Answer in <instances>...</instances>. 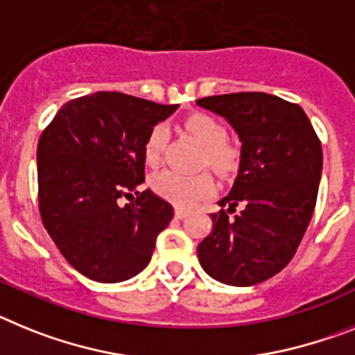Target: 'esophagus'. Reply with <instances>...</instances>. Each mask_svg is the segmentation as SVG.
Here are the masks:
<instances>
[{
    "mask_svg": "<svg viewBox=\"0 0 355 355\" xmlns=\"http://www.w3.org/2000/svg\"><path fill=\"white\" fill-rule=\"evenodd\" d=\"M186 216H187L186 209H180V207L175 209V218H178V220H182V218H186Z\"/></svg>",
    "mask_w": 355,
    "mask_h": 355,
    "instance_id": "34e87169",
    "label": "esophagus"
}]
</instances>
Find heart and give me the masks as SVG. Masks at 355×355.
<instances>
[{
	"label": "heart",
	"instance_id": "obj_1",
	"mask_svg": "<svg viewBox=\"0 0 355 355\" xmlns=\"http://www.w3.org/2000/svg\"><path fill=\"white\" fill-rule=\"evenodd\" d=\"M186 130L203 146V162L220 175L236 171L241 160V150L225 139V128L220 121L207 114H193L184 121ZM168 143V130L162 125L153 126L144 143V160L148 166H159ZM152 189L160 198L175 203L178 207H193L209 198L216 191L214 178L209 173L182 175L166 169L152 178Z\"/></svg>",
	"mask_w": 355,
	"mask_h": 355
}]
</instances>
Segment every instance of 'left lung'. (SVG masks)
<instances>
[{
  "mask_svg": "<svg viewBox=\"0 0 355 355\" xmlns=\"http://www.w3.org/2000/svg\"><path fill=\"white\" fill-rule=\"evenodd\" d=\"M223 116L241 139L232 189L211 214L212 230L198 261L212 279L254 286L288 266L313 218L322 143L300 105L266 92H234L196 100ZM237 205L242 211L230 216Z\"/></svg>",
  "mask_w": 355,
  "mask_h": 355,
  "instance_id": "left-lung-1",
  "label": "left lung"
}]
</instances>
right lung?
Masks as SVG:
<instances>
[{"label": "right lung", "mask_w": 355, "mask_h": 355, "mask_svg": "<svg viewBox=\"0 0 355 355\" xmlns=\"http://www.w3.org/2000/svg\"><path fill=\"white\" fill-rule=\"evenodd\" d=\"M178 105L123 92L67 101L37 146L39 211L67 263L96 282H121L148 266L173 207L144 182V143ZM123 198L130 204L121 205Z\"/></svg>", "instance_id": "obj_1"}]
</instances>
